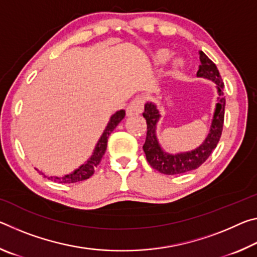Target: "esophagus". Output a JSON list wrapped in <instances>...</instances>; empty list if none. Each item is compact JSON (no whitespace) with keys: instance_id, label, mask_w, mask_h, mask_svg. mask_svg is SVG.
Masks as SVG:
<instances>
[{"instance_id":"1","label":"esophagus","mask_w":257,"mask_h":257,"mask_svg":"<svg viewBox=\"0 0 257 257\" xmlns=\"http://www.w3.org/2000/svg\"><path fill=\"white\" fill-rule=\"evenodd\" d=\"M143 105H144V99L142 97H136L129 104L127 110H125V113H127L128 116L141 114L143 111Z\"/></svg>"}]
</instances>
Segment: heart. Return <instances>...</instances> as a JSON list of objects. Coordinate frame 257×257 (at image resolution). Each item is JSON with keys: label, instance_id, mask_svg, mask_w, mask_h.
<instances>
[{"label": "heart", "instance_id": "b5f03b06", "mask_svg": "<svg viewBox=\"0 0 257 257\" xmlns=\"http://www.w3.org/2000/svg\"><path fill=\"white\" fill-rule=\"evenodd\" d=\"M171 51H169L167 49H161L154 52L152 54V62H153L154 66H162L167 61L171 58ZM185 66V61L181 58H176L172 61V69L173 71H179L180 69L184 68Z\"/></svg>", "mask_w": 257, "mask_h": 257}]
</instances>
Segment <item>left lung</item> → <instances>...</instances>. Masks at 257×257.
<instances>
[{"instance_id": "obj_1", "label": "left lung", "mask_w": 257, "mask_h": 257, "mask_svg": "<svg viewBox=\"0 0 257 257\" xmlns=\"http://www.w3.org/2000/svg\"><path fill=\"white\" fill-rule=\"evenodd\" d=\"M198 54L199 60H201V66H199L196 76L214 82L217 93L210 130H208L207 136L201 145L197 146L196 149L187 152H178L175 154L168 153L161 146L158 133H156L158 132L159 121L162 116L160 110L156 106V104L152 101H147L144 105L143 115H144L147 122V134L143 150L145 152L149 163L155 170L163 173V175H181V173L197 169L211 155L212 151L215 149L220 141L221 134H222L225 107V98L223 95L224 84L215 64L207 58L203 51H198Z\"/></svg>"}]
</instances>
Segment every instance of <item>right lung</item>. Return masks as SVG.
I'll return each mask as SVG.
<instances>
[{"instance_id": "1", "label": "right lung", "mask_w": 257, "mask_h": 257, "mask_svg": "<svg viewBox=\"0 0 257 257\" xmlns=\"http://www.w3.org/2000/svg\"><path fill=\"white\" fill-rule=\"evenodd\" d=\"M124 115H125L124 110H120V111H116L115 113H113L110 120H108L105 129H104L103 134L101 135V137H99L98 142L96 143V145H95V149L93 151L92 155H90L89 159L85 161V162L82 163L79 168L75 169L72 172L67 173V175L61 176V177H59V176L47 177L44 172L40 171L37 168H35V169H36V170L40 172L41 175H43L46 178H49L50 180L55 181V182H60V184H72V182L88 179L90 176H93L95 168H96L98 163L101 162L103 155H104V153H105L108 136H110L111 133L115 129L116 125L121 122V120L124 118Z\"/></svg>"}]
</instances>
